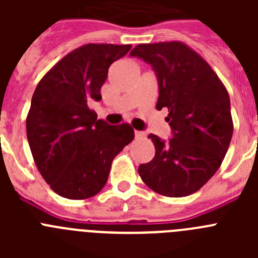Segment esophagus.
<instances>
[{
    "label": "esophagus",
    "instance_id": "34e87169",
    "mask_svg": "<svg viewBox=\"0 0 258 258\" xmlns=\"http://www.w3.org/2000/svg\"><path fill=\"white\" fill-rule=\"evenodd\" d=\"M134 134H136V138H138V140H140V138H145L146 136L145 132H140V131H136L134 132Z\"/></svg>",
    "mask_w": 258,
    "mask_h": 258
}]
</instances>
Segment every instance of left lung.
Masks as SVG:
<instances>
[{"instance_id": "1", "label": "left lung", "mask_w": 258, "mask_h": 258, "mask_svg": "<svg viewBox=\"0 0 258 258\" xmlns=\"http://www.w3.org/2000/svg\"><path fill=\"white\" fill-rule=\"evenodd\" d=\"M152 66L159 81L156 108L166 107L173 138L150 134L155 156L138 168L152 191L187 197L217 172L234 131L226 88L195 50L181 41L140 44L131 51Z\"/></svg>"}]
</instances>
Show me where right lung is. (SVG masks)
I'll return each mask as SVG.
<instances>
[{"label":"right lung","instance_id":"right-lung-1","mask_svg":"<svg viewBox=\"0 0 258 258\" xmlns=\"http://www.w3.org/2000/svg\"><path fill=\"white\" fill-rule=\"evenodd\" d=\"M132 45L86 44L63 56L33 93L27 115L32 156L51 190L67 199L97 195L116 155L133 141L126 122L108 125L89 108L101 101L109 66Z\"/></svg>","mask_w":258,"mask_h":258}]
</instances>
